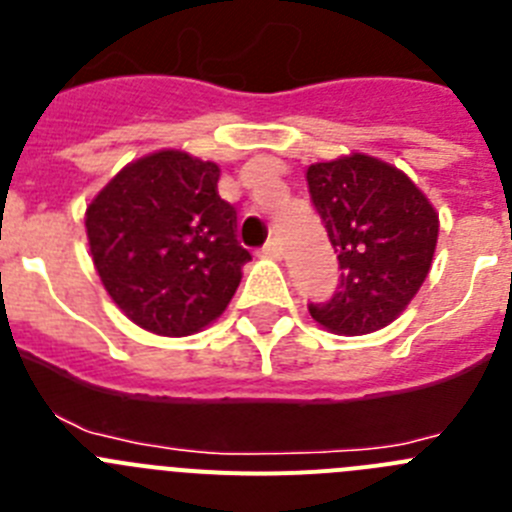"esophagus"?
I'll return each mask as SVG.
<instances>
[{"mask_svg": "<svg viewBox=\"0 0 512 512\" xmlns=\"http://www.w3.org/2000/svg\"><path fill=\"white\" fill-rule=\"evenodd\" d=\"M261 253H264L266 259H274V261H279V259H282V246H279L277 241H269V243H266L264 248H261Z\"/></svg>", "mask_w": 512, "mask_h": 512, "instance_id": "esophagus-1", "label": "esophagus"}]
</instances>
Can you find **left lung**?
Wrapping results in <instances>:
<instances>
[{"label": "left lung", "instance_id": "1", "mask_svg": "<svg viewBox=\"0 0 512 512\" xmlns=\"http://www.w3.org/2000/svg\"><path fill=\"white\" fill-rule=\"evenodd\" d=\"M315 210L338 253L341 284L312 320L336 336H366L405 312L433 266L438 212L405 171L346 153L305 171Z\"/></svg>", "mask_w": 512, "mask_h": 512}]
</instances>
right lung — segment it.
Returning <instances> with one entry per match:
<instances>
[{
    "instance_id": "right-lung-1",
    "label": "right lung",
    "mask_w": 512,
    "mask_h": 512,
    "mask_svg": "<svg viewBox=\"0 0 512 512\" xmlns=\"http://www.w3.org/2000/svg\"><path fill=\"white\" fill-rule=\"evenodd\" d=\"M220 166L161 148L122 166L84 212L104 292L138 328L184 338L215 323L251 253L217 194Z\"/></svg>"
}]
</instances>
